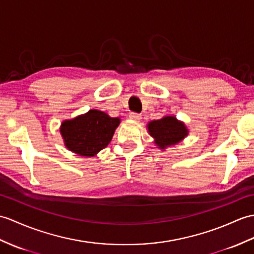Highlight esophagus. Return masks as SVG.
I'll return each mask as SVG.
<instances>
[{
  "instance_id": "34e87169",
  "label": "esophagus",
  "mask_w": 254,
  "mask_h": 254,
  "mask_svg": "<svg viewBox=\"0 0 254 254\" xmlns=\"http://www.w3.org/2000/svg\"><path fill=\"white\" fill-rule=\"evenodd\" d=\"M129 119H132L133 121H139L141 119V115L136 114V113H132V114H129Z\"/></svg>"
}]
</instances>
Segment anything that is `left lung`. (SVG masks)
Listing matches in <instances>:
<instances>
[{
	"instance_id": "left-lung-1",
	"label": "left lung",
	"mask_w": 254,
	"mask_h": 254,
	"mask_svg": "<svg viewBox=\"0 0 254 254\" xmlns=\"http://www.w3.org/2000/svg\"><path fill=\"white\" fill-rule=\"evenodd\" d=\"M147 129L154 138L157 148L161 150L181 143L190 133L185 123L175 116H167L159 120H152L147 125Z\"/></svg>"
}]
</instances>
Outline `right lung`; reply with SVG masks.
Returning a JSON list of instances; mask_svg holds the SVG:
<instances>
[{
  "instance_id": "obj_1",
  "label": "right lung",
  "mask_w": 254,
  "mask_h": 254,
  "mask_svg": "<svg viewBox=\"0 0 254 254\" xmlns=\"http://www.w3.org/2000/svg\"><path fill=\"white\" fill-rule=\"evenodd\" d=\"M119 117H110L97 109H91L70 120H64L60 132L66 148L75 155L94 157L110 143Z\"/></svg>"
}]
</instances>
